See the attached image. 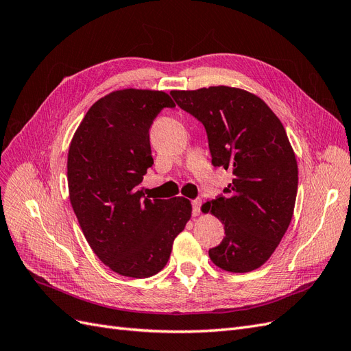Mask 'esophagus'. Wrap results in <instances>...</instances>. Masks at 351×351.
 Listing matches in <instances>:
<instances>
[{"instance_id": "1", "label": "esophagus", "mask_w": 351, "mask_h": 351, "mask_svg": "<svg viewBox=\"0 0 351 351\" xmlns=\"http://www.w3.org/2000/svg\"><path fill=\"white\" fill-rule=\"evenodd\" d=\"M200 205H202V200L200 199L192 200V214H193V217H199L200 215Z\"/></svg>"}]
</instances>
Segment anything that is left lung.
<instances>
[{
	"mask_svg": "<svg viewBox=\"0 0 351 351\" xmlns=\"http://www.w3.org/2000/svg\"><path fill=\"white\" fill-rule=\"evenodd\" d=\"M171 97L204 124L212 165L234 176L224 195L202 206L226 230L209 258L228 272L258 269L284 237L295 204L299 171L284 125L259 97L243 89L171 90Z\"/></svg>",
	"mask_w": 351,
	"mask_h": 351,
	"instance_id": "obj_1",
	"label": "left lung"
}]
</instances>
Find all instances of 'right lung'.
Segmentation results:
<instances>
[{"instance_id":"add662e5","label":"right lung","mask_w":351,"mask_h":351,"mask_svg":"<svg viewBox=\"0 0 351 351\" xmlns=\"http://www.w3.org/2000/svg\"><path fill=\"white\" fill-rule=\"evenodd\" d=\"M174 107L162 90L111 92L92 105L70 143L73 210L95 254L123 277L161 271L192 217L190 200L151 199L141 189L154 164L151 125L162 108Z\"/></svg>"}]
</instances>
